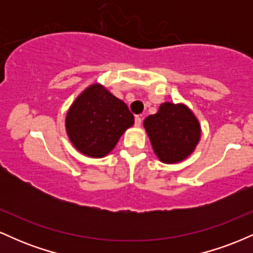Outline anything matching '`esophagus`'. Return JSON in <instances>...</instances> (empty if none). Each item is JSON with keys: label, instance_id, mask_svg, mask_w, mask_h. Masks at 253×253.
I'll use <instances>...</instances> for the list:
<instances>
[{"label": "esophagus", "instance_id": "esophagus-1", "mask_svg": "<svg viewBox=\"0 0 253 253\" xmlns=\"http://www.w3.org/2000/svg\"><path fill=\"white\" fill-rule=\"evenodd\" d=\"M134 123H135V126H140L141 123H143V119H141V117H139V115H135Z\"/></svg>", "mask_w": 253, "mask_h": 253}]
</instances>
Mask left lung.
<instances>
[{
  "instance_id": "1",
  "label": "left lung",
  "mask_w": 253,
  "mask_h": 253,
  "mask_svg": "<svg viewBox=\"0 0 253 253\" xmlns=\"http://www.w3.org/2000/svg\"><path fill=\"white\" fill-rule=\"evenodd\" d=\"M144 127L156 156L167 164L188 158L201 136L199 120L183 103H162L156 114L145 119Z\"/></svg>"
}]
</instances>
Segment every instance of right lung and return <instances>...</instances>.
Returning <instances> with one entry per match:
<instances>
[{
  "label": "right lung",
  "instance_id": "add662e5",
  "mask_svg": "<svg viewBox=\"0 0 253 253\" xmlns=\"http://www.w3.org/2000/svg\"><path fill=\"white\" fill-rule=\"evenodd\" d=\"M133 124L134 117L127 104L98 83L91 84L75 100L65 119L72 145L92 158L108 155Z\"/></svg>",
  "mask_w": 253,
  "mask_h": 253
}]
</instances>
